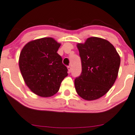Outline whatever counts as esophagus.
I'll use <instances>...</instances> for the list:
<instances>
[{
	"mask_svg": "<svg viewBox=\"0 0 135 135\" xmlns=\"http://www.w3.org/2000/svg\"><path fill=\"white\" fill-rule=\"evenodd\" d=\"M68 70H69V73H70L71 71V68L70 66H68Z\"/></svg>",
	"mask_w": 135,
	"mask_h": 135,
	"instance_id": "1",
	"label": "esophagus"
}]
</instances>
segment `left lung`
Returning <instances> with one entry per match:
<instances>
[{
	"instance_id": "left-lung-1",
	"label": "left lung",
	"mask_w": 135,
	"mask_h": 135,
	"mask_svg": "<svg viewBox=\"0 0 135 135\" xmlns=\"http://www.w3.org/2000/svg\"><path fill=\"white\" fill-rule=\"evenodd\" d=\"M77 47L81 62V73L75 79L80 97L86 100H97L112 88L118 76L120 57L108 41L90 37Z\"/></svg>"
}]
</instances>
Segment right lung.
<instances>
[{
	"mask_svg": "<svg viewBox=\"0 0 135 135\" xmlns=\"http://www.w3.org/2000/svg\"><path fill=\"white\" fill-rule=\"evenodd\" d=\"M60 44L48 37L31 41L19 57V68L26 85L42 97L53 96L59 90L68 69L57 51Z\"/></svg>",
	"mask_w": 135,
	"mask_h": 135,
	"instance_id": "1",
	"label": "right lung"
}]
</instances>
